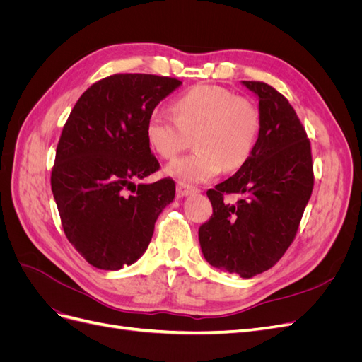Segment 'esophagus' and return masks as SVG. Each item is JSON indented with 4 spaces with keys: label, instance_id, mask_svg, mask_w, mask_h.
<instances>
[{
    "label": "esophagus",
    "instance_id": "obj_1",
    "mask_svg": "<svg viewBox=\"0 0 362 362\" xmlns=\"http://www.w3.org/2000/svg\"><path fill=\"white\" fill-rule=\"evenodd\" d=\"M177 193H178V196H181V198H184V196H190V194L199 193V190L192 187V185H187V184H184V182H178Z\"/></svg>",
    "mask_w": 362,
    "mask_h": 362
}]
</instances>
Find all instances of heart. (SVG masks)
I'll return each instance as SVG.
<instances>
[{
  "label": "heart",
  "mask_w": 362,
  "mask_h": 362,
  "mask_svg": "<svg viewBox=\"0 0 362 362\" xmlns=\"http://www.w3.org/2000/svg\"><path fill=\"white\" fill-rule=\"evenodd\" d=\"M175 116L156 110L148 119L149 146L161 158L177 157L194 137L196 152L173 160L166 173L182 182H206L246 164L257 148L262 117L247 98L221 86L201 84L173 104Z\"/></svg>",
  "instance_id": "obj_1"
}]
</instances>
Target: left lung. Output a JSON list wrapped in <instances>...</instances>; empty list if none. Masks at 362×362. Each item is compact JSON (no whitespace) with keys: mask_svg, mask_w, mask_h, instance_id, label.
Listing matches in <instances>:
<instances>
[{"mask_svg":"<svg viewBox=\"0 0 362 362\" xmlns=\"http://www.w3.org/2000/svg\"><path fill=\"white\" fill-rule=\"evenodd\" d=\"M242 84L258 96L259 139L246 164L206 192L213 216L199 228V243L211 266L252 278L286 254L311 198L314 177L310 140L290 103L266 83ZM225 192L243 198L225 204Z\"/></svg>","mask_w":362,"mask_h":362,"instance_id":"left-lung-1","label":"left lung"}]
</instances>
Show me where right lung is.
<instances>
[{
	"label": "right lung",
	"mask_w": 362,
	"mask_h": 362,
	"mask_svg": "<svg viewBox=\"0 0 362 362\" xmlns=\"http://www.w3.org/2000/svg\"><path fill=\"white\" fill-rule=\"evenodd\" d=\"M182 83L169 76L116 74L92 84L63 127L51 187L63 231L96 269L119 270L149 246L160 213L175 198L164 178L137 184L160 169L146 124Z\"/></svg>",
	"instance_id": "obj_1"
}]
</instances>
